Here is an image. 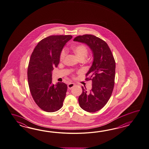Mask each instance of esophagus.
<instances>
[{
    "mask_svg": "<svg viewBox=\"0 0 149 149\" xmlns=\"http://www.w3.org/2000/svg\"><path fill=\"white\" fill-rule=\"evenodd\" d=\"M74 85H75L74 83H69V84H68V88L69 89H71L73 88V86H74Z\"/></svg>",
    "mask_w": 149,
    "mask_h": 149,
    "instance_id": "34e87169",
    "label": "esophagus"
}]
</instances>
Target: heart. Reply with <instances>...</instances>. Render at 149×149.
Listing matches in <instances>:
<instances>
[{
  "label": "heart",
  "instance_id": "heart-1",
  "mask_svg": "<svg viewBox=\"0 0 149 149\" xmlns=\"http://www.w3.org/2000/svg\"><path fill=\"white\" fill-rule=\"evenodd\" d=\"M73 50L74 52V53H75L77 56L79 58H85L88 54V49L87 48L86 45L81 44V45H77L76 46H74L73 47ZM67 51L65 49H63L60 54V61H63L65 56H66Z\"/></svg>",
  "mask_w": 149,
  "mask_h": 149
}]
</instances>
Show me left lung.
Here are the masks:
<instances>
[{
  "label": "left lung",
  "instance_id": "1",
  "mask_svg": "<svg viewBox=\"0 0 149 149\" xmlns=\"http://www.w3.org/2000/svg\"><path fill=\"white\" fill-rule=\"evenodd\" d=\"M74 41L85 43L92 50L93 65L86 74V81H92V89L88 92L82 87V93L79 97V106L88 112L102 109L109 101L114 86L116 61L107 44L92 35L76 37Z\"/></svg>",
  "mask_w": 149,
  "mask_h": 149
}]
</instances>
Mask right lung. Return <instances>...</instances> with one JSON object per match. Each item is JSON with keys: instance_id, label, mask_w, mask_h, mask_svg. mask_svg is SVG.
<instances>
[{"instance_id": "right-lung-1", "label": "right lung", "mask_w": 149, "mask_h": 149, "mask_svg": "<svg viewBox=\"0 0 149 149\" xmlns=\"http://www.w3.org/2000/svg\"><path fill=\"white\" fill-rule=\"evenodd\" d=\"M71 35H53L41 40L30 56L28 81L35 102L47 112L58 111L63 106L67 86L63 82L52 84V71L58 66L60 54Z\"/></svg>"}]
</instances>
